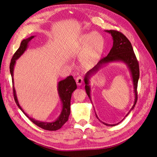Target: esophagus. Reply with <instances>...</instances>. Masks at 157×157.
Segmentation results:
<instances>
[{
	"mask_svg": "<svg viewBox=\"0 0 157 157\" xmlns=\"http://www.w3.org/2000/svg\"><path fill=\"white\" fill-rule=\"evenodd\" d=\"M82 82H83L82 78L80 77V76H78V77H77V78H76V82H77L78 86H80V85L82 84Z\"/></svg>",
	"mask_w": 157,
	"mask_h": 157,
	"instance_id": "obj_1",
	"label": "esophagus"
}]
</instances>
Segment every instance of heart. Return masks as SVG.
<instances>
[{"label": "heart", "instance_id": "1", "mask_svg": "<svg viewBox=\"0 0 157 157\" xmlns=\"http://www.w3.org/2000/svg\"><path fill=\"white\" fill-rule=\"evenodd\" d=\"M80 41L82 48H85L80 61L84 65L89 66L102 53L104 47L103 37L97 33H89L83 35Z\"/></svg>", "mask_w": 157, "mask_h": 157}]
</instances>
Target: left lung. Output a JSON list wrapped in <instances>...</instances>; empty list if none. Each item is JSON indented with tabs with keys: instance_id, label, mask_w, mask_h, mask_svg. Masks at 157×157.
<instances>
[{
	"instance_id": "1",
	"label": "left lung",
	"mask_w": 157,
	"mask_h": 157,
	"mask_svg": "<svg viewBox=\"0 0 157 157\" xmlns=\"http://www.w3.org/2000/svg\"><path fill=\"white\" fill-rule=\"evenodd\" d=\"M105 31L109 33L112 36L113 40V47L110 52H109V54L106 57L101 59L95 67H94L91 70H90L88 72L86 73L84 77V82L85 84H86L85 85V90H86V94L90 99V100H91V96H90V86L89 85V79L91 77V76L94 73H96L103 65H105L107 63L115 62V61H121V62L124 63L127 65L128 69L130 70L135 93V101L134 105H133L130 111L127 113V115H126V117L130 113V112L134 109L137 99V88L138 80L140 78V68L138 61L137 60L130 42L124 35H123L121 32L115 30H106ZM96 116L99 121L102 122L103 124L108 126H114L120 123L118 122L115 124H107V123L103 122L99 119L96 113Z\"/></svg>"
}]
</instances>
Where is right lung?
Masks as SVG:
<instances>
[{"mask_svg":"<svg viewBox=\"0 0 157 157\" xmlns=\"http://www.w3.org/2000/svg\"><path fill=\"white\" fill-rule=\"evenodd\" d=\"M35 37V36H31L28 38V39L23 40L20 44V48L17 49V50L13 54L10 65V71L12 78V84H13V97L15 101L17 104L18 107L21 109V111L25 114V116L29 118V119L32 121L35 124L38 126L39 127L42 128L44 130H50V131H55L57 130H59V128L62 127V126L65 123L68 121L69 116L70 115V106H71V98L72 96V93L77 89V84L75 79L73 78V76H69L67 78L64 80H61L58 82V92L59 98L61 99V103H62V110L60 113L59 116L57 119L54 122H41L39 121H36L34 118H31L27 115L23 109L20 106V103L18 102L16 90L14 88L13 86V69L14 65L16 64V60L20 58V56L24 53V52L27 50L28 44L29 42Z\"/></svg>","mask_w":157,"mask_h":157,"instance_id":"add662e5","label":"right lung"}]
</instances>
